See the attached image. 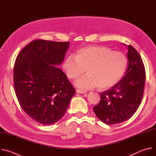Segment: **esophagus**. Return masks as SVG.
<instances>
[{"label":"esophagus","mask_w":156,"mask_h":156,"mask_svg":"<svg viewBox=\"0 0 156 156\" xmlns=\"http://www.w3.org/2000/svg\"><path fill=\"white\" fill-rule=\"evenodd\" d=\"M76 91L77 93H80V94H86L87 93L86 91L81 90H79V89H77Z\"/></svg>","instance_id":"esophagus-1"}]
</instances>
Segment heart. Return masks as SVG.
<instances>
[{
  "label": "heart",
  "mask_w": 156,
  "mask_h": 156,
  "mask_svg": "<svg viewBox=\"0 0 156 156\" xmlns=\"http://www.w3.org/2000/svg\"><path fill=\"white\" fill-rule=\"evenodd\" d=\"M126 55L119 51H112L107 46H90L78 50L64 60L62 67L70 79H75L85 72L87 74L75 81L82 90L97 86L107 89L117 84L123 77L127 69Z\"/></svg>",
  "instance_id": "obj_1"
}]
</instances>
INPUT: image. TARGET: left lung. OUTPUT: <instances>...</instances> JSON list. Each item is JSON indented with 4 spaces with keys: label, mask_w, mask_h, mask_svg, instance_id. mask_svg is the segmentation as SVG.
<instances>
[{
    "label": "left lung",
    "mask_w": 156,
    "mask_h": 156,
    "mask_svg": "<svg viewBox=\"0 0 156 156\" xmlns=\"http://www.w3.org/2000/svg\"><path fill=\"white\" fill-rule=\"evenodd\" d=\"M128 49V68L125 76L115 85L101 93V101L94 106L98 118L107 125H114L130 119L138 108L143 96L146 73L142 58L133 46Z\"/></svg>",
    "instance_id": "obj_1"
}]
</instances>
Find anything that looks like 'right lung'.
<instances>
[{
	"instance_id": "right-lung-1",
	"label": "right lung",
	"mask_w": 156,
	"mask_h": 156,
	"mask_svg": "<svg viewBox=\"0 0 156 156\" xmlns=\"http://www.w3.org/2000/svg\"><path fill=\"white\" fill-rule=\"evenodd\" d=\"M69 42L35 40L17 56L13 69L15 93L20 106L42 125L58 121L67 110L75 90L58 66Z\"/></svg>"
}]
</instances>
